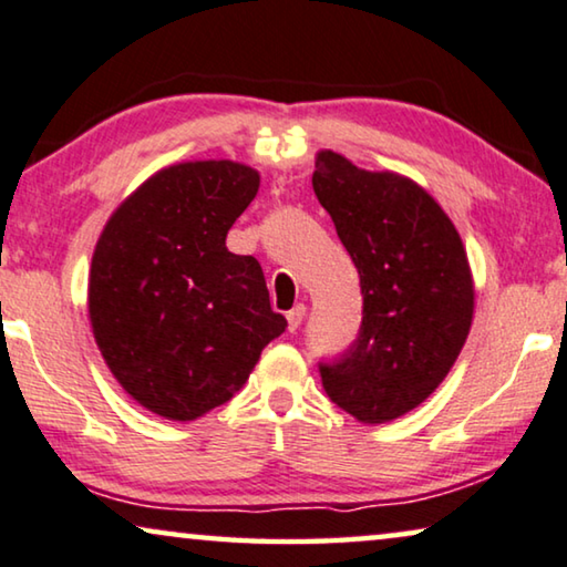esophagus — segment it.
<instances>
[{"mask_svg":"<svg viewBox=\"0 0 567 567\" xmlns=\"http://www.w3.org/2000/svg\"><path fill=\"white\" fill-rule=\"evenodd\" d=\"M306 318V306H295L290 312H287V331L295 333Z\"/></svg>","mask_w":567,"mask_h":567,"instance_id":"34e87169","label":"esophagus"}]
</instances>
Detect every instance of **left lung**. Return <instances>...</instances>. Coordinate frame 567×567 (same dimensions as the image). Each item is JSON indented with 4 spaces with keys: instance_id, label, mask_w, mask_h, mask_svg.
<instances>
[{
    "instance_id": "8db88e82",
    "label": "left lung",
    "mask_w": 567,
    "mask_h": 567,
    "mask_svg": "<svg viewBox=\"0 0 567 567\" xmlns=\"http://www.w3.org/2000/svg\"><path fill=\"white\" fill-rule=\"evenodd\" d=\"M312 190L364 295L359 338L320 364L323 390L367 425L396 420L441 386L468 338L476 292L461 234L415 181L361 171L333 150L316 155Z\"/></svg>"
}]
</instances>
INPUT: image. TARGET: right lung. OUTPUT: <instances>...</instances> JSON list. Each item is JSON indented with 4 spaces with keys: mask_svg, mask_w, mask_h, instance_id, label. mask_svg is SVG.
<instances>
[{
    "mask_svg": "<svg viewBox=\"0 0 567 567\" xmlns=\"http://www.w3.org/2000/svg\"><path fill=\"white\" fill-rule=\"evenodd\" d=\"M259 190L255 167H163L109 218L89 275L96 346L122 390L165 420L203 417L241 390L287 320L255 257L226 234Z\"/></svg>",
    "mask_w": 567,
    "mask_h": 567,
    "instance_id": "add662e5",
    "label": "right lung"
}]
</instances>
